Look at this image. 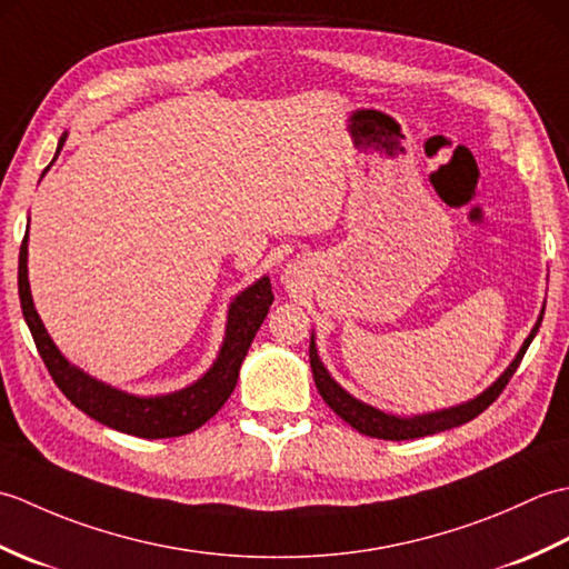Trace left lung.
I'll return each mask as SVG.
<instances>
[{
	"label": "left lung",
	"instance_id": "left-lung-1",
	"mask_svg": "<svg viewBox=\"0 0 569 569\" xmlns=\"http://www.w3.org/2000/svg\"><path fill=\"white\" fill-rule=\"evenodd\" d=\"M542 322V312L536 322V328L530 330V335L526 337V342L521 347V352L516 355V359L509 365L501 377L493 381L485 393H479L477 398H471V401L462 403V406H455V408H445L438 410V413H426V416H413V418H398V416H389L383 413V410L373 408L369 403H361L357 401L355 396H349L340 383H337L328 369L318 357V349H316V337H310V367H312V379H316L318 391L322 396V401L328 403L337 416H340L345 422H349L355 430H359L361 435H369V438H379V440H413V438H426V435H435V432H442V430H450L457 426H465V422L475 420L479 413H485V410L497 401L499 393L506 389V383L511 381V377L516 373L518 365H521V359L526 355L528 345L533 342V337L540 328Z\"/></svg>",
	"mask_w": 569,
	"mask_h": 569
}]
</instances>
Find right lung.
Returning <instances> with one entry per match:
<instances>
[{
    "mask_svg": "<svg viewBox=\"0 0 569 569\" xmlns=\"http://www.w3.org/2000/svg\"><path fill=\"white\" fill-rule=\"evenodd\" d=\"M68 134L60 137L58 151L63 149V141ZM56 151V156H58ZM48 171V168H46ZM43 171V173H46ZM29 229L23 234L21 249H19V300L21 312L27 320L36 349L43 359V365L51 373L56 386L66 393L68 401L80 408L107 428H114L119 432L137 435V438L159 440V438H178V435H188L204 426L217 410L224 406L229 393L234 391L239 379V367L244 361L249 347L257 337V330L273 303L271 281L269 276L259 278L257 283L241 291L227 312V330L220 355H217L214 365L202 379L190 383L188 389H180L176 393L166 396H131L124 391H117L98 379L88 377V373L72 367L70 361L58 352L51 337H48L39 312L33 308L31 288H29Z\"/></svg>",
    "mask_w": 569,
    "mask_h": 569,
    "instance_id": "add662e5",
    "label": "right lung"
}]
</instances>
